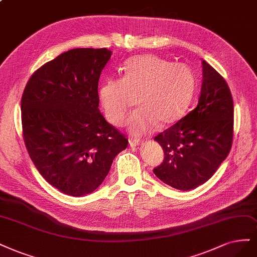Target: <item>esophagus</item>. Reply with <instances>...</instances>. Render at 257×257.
Returning <instances> with one entry per match:
<instances>
[{"label":"esophagus","instance_id":"34e87169","mask_svg":"<svg viewBox=\"0 0 257 257\" xmlns=\"http://www.w3.org/2000/svg\"><path fill=\"white\" fill-rule=\"evenodd\" d=\"M128 144L131 147H137L140 145V140L139 139H135V138H130L128 139Z\"/></svg>","mask_w":257,"mask_h":257}]
</instances>
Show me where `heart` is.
<instances>
[{
  "mask_svg": "<svg viewBox=\"0 0 257 257\" xmlns=\"http://www.w3.org/2000/svg\"><path fill=\"white\" fill-rule=\"evenodd\" d=\"M196 87V75L185 64H173L155 55L131 58L122 77L107 78L99 88L105 117L112 124L124 122L135 103L127 127L132 134L149 133L158 122L166 125L181 118Z\"/></svg>",
  "mask_w": 257,
  "mask_h": 257,
  "instance_id": "1",
  "label": "heart"
}]
</instances>
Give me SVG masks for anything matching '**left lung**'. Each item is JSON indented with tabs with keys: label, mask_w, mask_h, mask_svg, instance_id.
<instances>
[{
	"label": "left lung",
	"mask_w": 257,
	"mask_h": 257,
	"mask_svg": "<svg viewBox=\"0 0 257 257\" xmlns=\"http://www.w3.org/2000/svg\"><path fill=\"white\" fill-rule=\"evenodd\" d=\"M203 81L197 107L154 138L165 158L154 174L187 191L208 181L228 155L234 130L233 98L225 79L202 61Z\"/></svg>",
	"instance_id": "obj_1"
}]
</instances>
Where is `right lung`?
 Wrapping results in <instances>:
<instances>
[{
	"instance_id": "right-lung-1",
	"label": "right lung",
	"mask_w": 257,
	"mask_h": 257,
	"mask_svg": "<svg viewBox=\"0 0 257 257\" xmlns=\"http://www.w3.org/2000/svg\"><path fill=\"white\" fill-rule=\"evenodd\" d=\"M107 49H73L40 67L21 99L23 139L39 173L68 196L93 192L128 140L100 112Z\"/></svg>"
}]
</instances>
